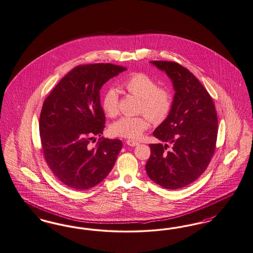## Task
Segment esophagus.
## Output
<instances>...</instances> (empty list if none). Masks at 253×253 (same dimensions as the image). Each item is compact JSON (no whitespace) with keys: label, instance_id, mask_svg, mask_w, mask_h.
I'll use <instances>...</instances> for the list:
<instances>
[{"label":"esophagus","instance_id":"esophagus-1","mask_svg":"<svg viewBox=\"0 0 253 253\" xmlns=\"http://www.w3.org/2000/svg\"><path fill=\"white\" fill-rule=\"evenodd\" d=\"M127 145H129V146H131V147H134V146H137L138 145V142L133 141V140H130V139H128L127 141Z\"/></svg>","mask_w":253,"mask_h":253}]
</instances>
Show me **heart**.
<instances>
[{"label": "heart", "instance_id": "b5f03b06", "mask_svg": "<svg viewBox=\"0 0 253 253\" xmlns=\"http://www.w3.org/2000/svg\"><path fill=\"white\" fill-rule=\"evenodd\" d=\"M121 89L140 99L137 113L145 116L123 117L114 122L110 131L115 136L138 139L146 131L150 122H161L168 117L171 109L172 100L169 91L158 87L151 77L144 73L132 74L121 84ZM101 107L109 118H115L119 113V92L115 88L106 91L101 100Z\"/></svg>", "mask_w": 253, "mask_h": 253}]
</instances>
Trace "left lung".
<instances>
[{"mask_svg": "<svg viewBox=\"0 0 253 253\" xmlns=\"http://www.w3.org/2000/svg\"><path fill=\"white\" fill-rule=\"evenodd\" d=\"M171 79L175 90L168 118L153 135L146 164L150 179L167 189H179L196 181L212 159L217 137V115L208 91L190 71L170 61H152ZM172 149L167 151L168 144Z\"/></svg>", "mask_w": 253, "mask_h": 253, "instance_id": "obj_1", "label": "left lung"}]
</instances>
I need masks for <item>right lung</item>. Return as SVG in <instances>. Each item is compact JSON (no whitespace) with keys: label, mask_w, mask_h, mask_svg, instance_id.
I'll return each mask as SVG.
<instances>
[{"label":"right lung","mask_w":253,"mask_h":253,"mask_svg":"<svg viewBox=\"0 0 253 253\" xmlns=\"http://www.w3.org/2000/svg\"><path fill=\"white\" fill-rule=\"evenodd\" d=\"M127 69L110 63L80 65L65 75L43 102L40 133L44 159L65 185L86 190L110 173L122 151L120 139L100 137L105 116L101 86Z\"/></svg>","instance_id":"add662e5"}]
</instances>
